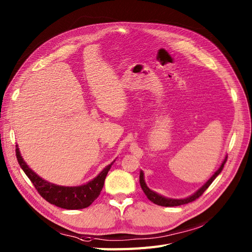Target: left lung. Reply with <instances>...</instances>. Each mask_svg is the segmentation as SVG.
Masks as SVG:
<instances>
[{"label": "left lung", "mask_w": 252, "mask_h": 252, "mask_svg": "<svg viewBox=\"0 0 252 252\" xmlns=\"http://www.w3.org/2000/svg\"><path fill=\"white\" fill-rule=\"evenodd\" d=\"M227 161V156H225V158L223 159L222 163L220 165V167H219L215 174L209 178V179L203 184L201 188L197 190L194 191L192 194H190L189 197H186V198H183V199H172V198H166L164 196H161V194L157 193L156 191L152 190L149 186L147 185V183H145V180H144V174L142 170H140V176H139V182H140V186L141 189L143 190V192L145 193V196L148 197V199L150 201H152L153 203H155V204L157 205H160V206H166V207H170V206H179V205H183V204H188V203L189 202H192L196 199H198L201 194L204 192L207 189L208 186L213 183V181L216 179L217 176L220 174L222 172V169L224 167V164L226 163Z\"/></svg>", "instance_id": "1"}]
</instances>
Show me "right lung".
<instances>
[{"mask_svg": "<svg viewBox=\"0 0 252 252\" xmlns=\"http://www.w3.org/2000/svg\"><path fill=\"white\" fill-rule=\"evenodd\" d=\"M15 152H17L20 166L30 181L33 183L40 196L51 204L64 209H83L90 206L94 200L99 196L103 188L105 177H107L112 164L115 162L114 160L111 164L105 166L94 179L86 184L78 186H63L48 182L34 173L23 159L18 145Z\"/></svg>", "mask_w": 252, "mask_h": 252, "instance_id": "obj_1", "label": "right lung"}]
</instances>
